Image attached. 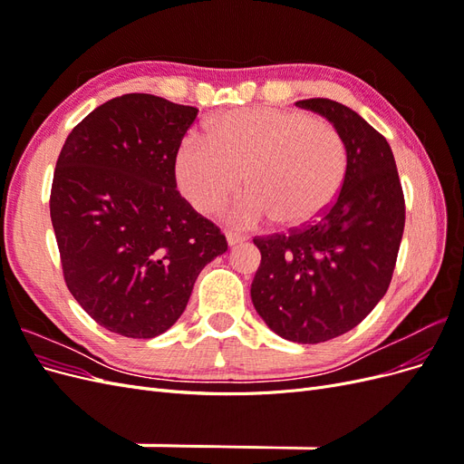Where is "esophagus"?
Segmentation results:
<instances>
[{
  "instance_id": "obj_1",
  "label": "esophagus",
  "mask_w": 464,
  "mask_h": 464,
  "mask_svg": "<svg viewBox=\"0 0 464 464\" xmlns=\"http://www.w3.org/2000/svg\"><path fill=\"white\" fill-rule=\"evenodd\" d=\"M246 240V236L244 234H237V232H227V242H228V246L232 247V246H237V244H242Z\"/></svg>"
}]
</instances>
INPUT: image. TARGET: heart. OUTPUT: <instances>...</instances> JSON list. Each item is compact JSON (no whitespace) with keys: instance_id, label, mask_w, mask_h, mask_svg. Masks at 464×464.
Here are the masks:
<instances>
[{"instance_id":"obj_1","label":"heart","mask_w":464,"mask_h":464,"mask_svg":"<svg viewBox=\"0 0 464 464\" xmlns=\"http://www.w3.org/2000/svg\"><path fill=\"white\" fill-rule=\"evenodd\" d=\"M207 135H188L176 154V181L201 213H213L242 188L228 218L254 227L273 218L302 228L336 201L348 172L343 133L329 120L300 110L240 108L208 121Z\"/></svg>"}]
</instances>
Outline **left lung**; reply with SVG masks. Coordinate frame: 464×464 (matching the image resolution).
I'll list each match as a JSON object with an SVG mask.
<instances>
[{
	"label": "left lung",
	"instance_id": "8db88e82",
	"mask_svg": "<svg viewBox=\"0 0 464 464\" xmlns=\"http://www.w3.org/2000/svg\"><path fill=\"white\" fill-rule=\"evenodd\" d=\"M296 106L334 123L348 149L341 195L317 220L256 236L261 265L251 302L278 336L317 344L354 329L385 296L404 230V195L387 139L348 106L310 98Z\"/></svg>",
	"mask_w": 464,
	"mask_h": 464
}]
</instances>
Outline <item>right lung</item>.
<instances>
[{"mask_svg": "<svg viewBox=\"0 0 464 464\" xmlns=\"http://www.w3.org/2000/svg\"><path fill=\"white\" fill-rule=\"evenodd\" d=\"M198 108L123 94L79 121L55 162L50 217L69 292L98 325L152 339L184 314L207 263L228 249L176 189Z\"/></svg>", "mask_w": 464, "mask_h": 464, "instance_id": "add662e5", "label": "right lung"}]
</instances>
